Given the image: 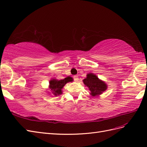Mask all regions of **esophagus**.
Listing matches in <instances>:
<instances>
[{"label": "esophagus", "mask_w": 147, "mask_h": 147, "mask_svg": "<svg viewBox=\"0 0 147 147\" xmlns=\"http://www.w3.org/2000/svg\"><path fill=\"white\" fill-rule=\"evenodd\" d=\"M73 78H74V80L76 81V82H78V80H79V78L78 76H77V75H75V76H73Z\"/></svg>", "instance_id": "esophagus-1"}]
</instances>
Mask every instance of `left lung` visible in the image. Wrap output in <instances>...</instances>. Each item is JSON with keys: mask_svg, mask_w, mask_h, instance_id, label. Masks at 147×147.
Returning a JSON list of instances; mask_svg holds the SVG:
<instances>
[{"mask_svg": "<svg viewBox=\"0 0 147 147\" xmlns=\"http://www.w3.org/2000/svg\"><path fill=\"white\" fill-rule=\"evenodd\" d=\"M85 86L89 88L90 95L93 97L102 94L107 89V84L100 80L93 73H89L87 78L83 80Z\"/></svg>", "mask_w": 147, "mask_h": 147, "instance_id": "obj_1", "label": "left lung"}]
</instances>
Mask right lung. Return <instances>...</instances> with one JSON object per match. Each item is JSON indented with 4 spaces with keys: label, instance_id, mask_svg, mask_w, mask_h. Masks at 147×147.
I'll return each instance as SVG.
<instances>
[{
    "label": "right lung",
    "instance_id": "right-lung-1",
    "mask_svg": "<svg viewBox=\"0 0 147 147\" xmlns=\"http://www.w3.org/2000/svg\"><path fill=\"white\" fill-rule=\"evenodd\" d=\"M73 79L71 77H67L61 80H57L56 79H53L49 82V89L52 91V94L55 96L59 95L62 94L61 89L63 88L67 82H72Z\"/></svg>",
    "mask_w": 147,
    "mask_h": 147
}]
</instances>
